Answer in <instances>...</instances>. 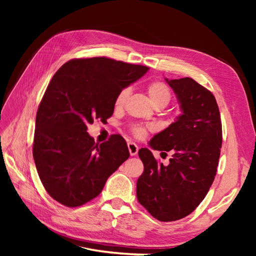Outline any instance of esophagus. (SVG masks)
<instances>
[{"label": "esophagus", "instance_id": "34e87169", "mask_svg": "<svg viewBox=\"0 0 256 256\" xmlns=\"http://www.w3.org/2000/svg\"><path fill=\"white\" fill-rule=\"evenodd\" d=\"M128 150H129V152H130V156H136V154H138V147L136 144L130 142V143H128Z\"/></svg>", "mask_w": 256, "mask_h": 256}]
</instances>
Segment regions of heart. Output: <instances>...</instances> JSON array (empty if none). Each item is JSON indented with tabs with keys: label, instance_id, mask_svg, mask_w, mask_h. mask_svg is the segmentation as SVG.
I'll return each instance as SVG.
<instances>
[{
	"label": "heart",
	"instance_id": "1",
	"mask_svg": "<svg viewBox=\"0 0 256 256\" xmlns=\"http://www.w3.org/2000/svg\"><path fill=\"white\" fill-rule=\"evenodd\" d=\"M146 92L150 97V102L154 108H156V109L157 108L162 109V108L168 106V102H171V98H172L171 90H170L168 86L166 83L161 81L150 82L146 86ZM129 94H130V88H122L118 94L116 95L114 100V106L116 109H120V108L124 106V104L126 102ZM131 132H132L134 136L142 138L147 134V128L142 125H134L131 127Z\"/></svg>",
	"mask_w": 256,
	"mask_h": 256
}]
</instances>
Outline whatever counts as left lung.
<instances>
[{
  "label": "left lung",
  "mask_w": 256,
  "mask_h": 256,
  "mask_svg": "<svg viewBox=\"0 0 256 256\" xmlns=\"http://www.w3.org/2000/svg\"><path fill=\"white\" fill-rule=\"evenodd\" d=\"M166 81L182 114L148 144L173 154L164 166L148 148L138 150L144 172L136 182V198L154 218L168 222L190 214L206 196L218 166L222 126L218 104L208 90L191 78Z\"/></svg>",
  "instance_id": "8db88e82"
}]
</instances>
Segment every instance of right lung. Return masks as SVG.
Wrapping results in <instances>:
<instances>
[{"mask_svg":"<svg viewBox=\"0 0 256 256\" xmlns=\"http://www.w3.org/2000/svg\"><path fill=\"white\" fill-rule=\"evenodd\" d=\"M147 70L142 65L92 58L69 60L53 76L38 106L33 157L44 189L58 203H88L129 158L122 138L113 136L96 144L88 125L111 118L116 95Z\"/></svg>","mask_w":256,"mask_h":256,"instance_id":"1","label":"right lung"}]
</instances>
